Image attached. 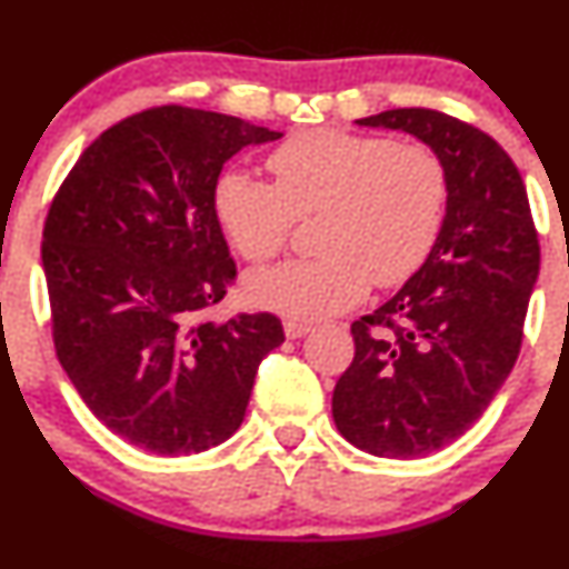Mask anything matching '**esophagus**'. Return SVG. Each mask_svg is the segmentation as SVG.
<instances>
[{"instance_id": "esophagus-1", "label": "esophagus", "mask_w": 569, "mask_h": 569, "mask_svg": "<svg viewBox=\"0 0 569 569\" xmlns=\"http://www.w3.org/2000/svg\"><path fill=\"white\" fill-rule=\"evenodd\" d=\"M283 330H286V338H291V341H295V338L308 336V332H311V325H308V321L286 319V321H283Z\"/></svg>"}]
</instances>
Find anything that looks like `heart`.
<instances>
[{
	"label": "heart",
	"mask_w": 569,
	"mask_h": 569,
	"mask_svg": "<svg viewBox=\"0 0 569 569\" xmlns=\"http://www.w3.org/2000/svg\"><path fill=\"white\" fill-rule=\"evenodd\" d=\"M267 168L274 183L244 170L217 178L214 214L250 263L274 261L295 222L319 214L317 258L250 278V300L283 317H336L363 300L371 283H407L443 231L449 173L427 146L317 129L280 142Z\"/></svg>",
	"instance_id": "b5f03b06"
}]
</instances>
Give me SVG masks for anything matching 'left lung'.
Segmentation results:
<instances>
[{
    "label": "left lung",
    "instance_id": "8db88e82",
    "mask_svg": "<svg viewBox=\"0 0 569 569\" xmlns=\"http://www.w3.org/2000/svg\"><path fill=\"white\" fill-rule=\"evenodd\" d=\"M358 123L418 137L449 173L432 256L386 306L355 321V358L332 391V418L349 443L412 460L455 443L507 382L539 274L537 228L518 168L476 126L421 107Z\"/></svg>",
    "mask_w": 569,
    "mask_h": 569
}]
</instances>
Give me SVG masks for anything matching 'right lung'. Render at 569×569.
Returning <instances> with one entry per match:
<instances>
[{
    "mask_svg": "<svg viewBox=\"0 0 569 569\" xmlns=\"http://www.w3.org/2000/svg\"><path fill=\"white\" fill-rule=\"evenodd\" d=\"M283 137L233 114L151 107L96 137L43 226L51 338L84 405L159 457L231 438L258 363L283 343L274 313H206L237 263L214 214L222 164Z\"/></svg>",
    "mask_w": 569,
    "mask_h": 569,
    "instance_id": "1",
    "label": "right lung"
}]
</instances>
